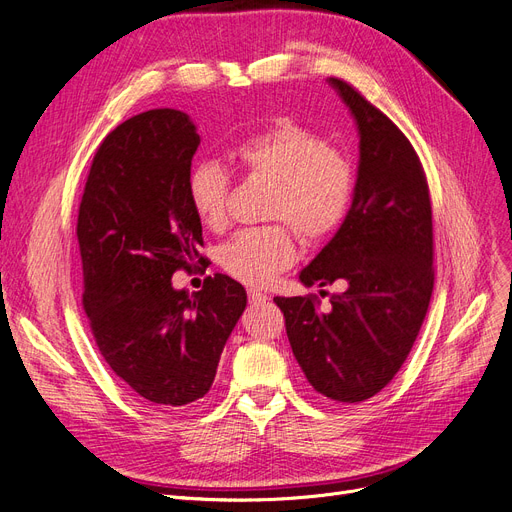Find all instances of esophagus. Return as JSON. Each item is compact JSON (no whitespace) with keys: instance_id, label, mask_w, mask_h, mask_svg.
<instances>
[{"instance_id":"esophagus-1","label":"esophagus","mask_w":512,"mask_h":512,"mask_svg":"<svg viewBox=\"0 0 512 512\" xmlns=\"http://www.w3.org/2000/svg\"><path fill=\"white\" fill-rule=\"evenodd\" d=\"M268 299H270L268 293H263V291H259V289H249V304L259 306V304H266Z\"/></svg>"}]
</instances>
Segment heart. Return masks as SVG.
<instances>
[{
  "mask_svg": "<svg viewBox=\"0 0 512 512\" xmlns=\"http://www.w3.org/2000/svg\"><path fill=\"white\" fill-rule=\"evenodd\" d=\"M225 156L246 177L268 181L263 217L285 220L306 242L331 236L350 211V160L289 118L232 143ZM230 189L232 179L221 164L198 162L189 168L187 200L208 230L225 227ZM284 224L274 221L238 232L221 246V268L244 285H268L297 259L295 236Z\"/></svg>",
  "mask_w": 512,
  "mask_h": 512,
  "instance_id": "b5f03b06",
  "label": "heart"
}]
</instances>
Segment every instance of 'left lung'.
<instances>
[{
  "mask_svg": "<svg viewBox=\"0 0 512 512\" xmlns=\"http://www.w3.org/2000/svg\"><path fill=\"white\" fill-rule=\"evenodd\" d=\"M329 84L356 122L361 160L344 223L299 280L339 282L344 291L331 295L327 312L316 295L274 301L312 388L337 403H361L390 384L426 318L432 206L422 162L399 126L348 82Z\"/></svg>",
  "mask_w": 512,
  "mask_h": 512,
  "instance_id": "8db88e82",
  "label": "left lung"
}]
</instances>
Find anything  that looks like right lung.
Returning <instances> with one entry per match:
<instances>
[{"mask_svg":"<svg viewBox=\"0 0 512 512\" xmlns=\"http://www.w3.org/2000/svg\"><path fill=\"white\" fill-rule=\"evenodd\" d=\"M200 135L187 113L126 120L94 154L78 215L82 304L105 363L137 399L177 411L211 390L223 346L246 308L225 274L202 291L173 287L200 255L202 223L185 181Z\"/></svg>","mask_w":512,"mask_h":512,"instance_id":"right-lung-1","label":"right lung"}]
</instances>
